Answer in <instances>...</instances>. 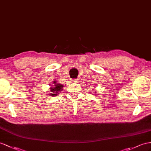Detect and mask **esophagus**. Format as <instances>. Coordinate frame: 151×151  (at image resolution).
Returning a JSON list of instances; mask_svg holds the SVG:
<instances>
[{
  "label": "esophagus",
  "mask_w": 151,
  "mask_h": 151,
  "mask_svg": "<svg viewBox=\"0 0 151 151\" xmlns=\"http://www.w3.org/2000/svg\"><path fill=\"white\" fill-rule=\"evenodd\" d=\"M73 82H75V83L78 82V80H73Z\"/></svg>",
  "instance_id": "esophagus-1"
}]
</instances>
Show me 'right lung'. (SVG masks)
<instances>
[{
    "label": "right lung",
    "instance_id": "1",
    "mask_svg": "<svg viewBox=\"0 0 151 151\" xmlns=\"http://www.w3.org/2000/svg\"><path fill=\"white\" fill-rule=\"evenodd\" d=\"M53 87H50V96L54 97V96H57L60 92H61L62 90L63 89L64 86L63 84H60V83H58L57 81H55V82H53Z\"/></svg>",
    "mask_w": 151,
    "mask_h": 151
}]
</instances>
